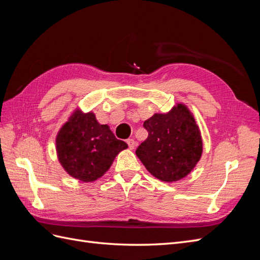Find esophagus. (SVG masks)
I'll list each match as a JSON object with an SVG mask.
<instances>
[{
	"mask_svg": "<svg viewBox=\"0 0 260 260\" xmlns=\"http://www.w3.org/2000/svg\"><path fill=\"white\" fill-rule=\"evenodd\" d=\"M127 144L129 145L130 149H133V148L136 147V142H135V140H133V139H128L127 140Z\"/></svg>",
	"mask_w": 260,
	"mask_h": 260,
	"instance_id": "34e87169",
	"label": "esophagus"
}]
</instances>
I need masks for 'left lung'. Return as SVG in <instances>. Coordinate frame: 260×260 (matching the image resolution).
<instances>
[{
	"instance_id": "1",
	"label": "left lung",
	"mask_w": 260,
	"mask_h": 260,
	"mask_svg": "<svg viewBox=\"0 0 260 260\" xmlns=\"http://www.w3.org/2000/svg\"><path fill=\"white\" fill-rule=\"evenodd\" d=\"M148 137L136 154L145 168L164 182L186 177L201 159L203 140L193 115L183 104L155 114L143 123Z\"/></svg>"
}]
</instances>
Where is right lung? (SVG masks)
Segmentation results:
<instances>
[{"label": "right lung", "instance_id": "obj_1", "mask_svg": "<svg viewBox=\"0 0 260 260\" xmlns=\"http://www.w3.org/2000/svg\"><path fill=\"white\" fill-rule=\"evenodd\" d=\"M128 144L118 140L107 124H100L94 113L76 109L56 137L60 165L69 176L83 182L101 178L115 157Z\"/></svg>", "mask_w": 260, "mask_h": 260}]
</instances>
